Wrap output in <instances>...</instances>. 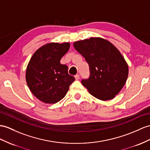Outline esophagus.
<instances>
[{
  "label": "esophagus",
  "instance_id": "esophagus-1",
  "mask_svg": "<svg viewBox=\"0 0 150 150\" xmlns=\"http://www.w3.org/2000/svg\"><path fill=\"white\" fill-rule=\"evenodd\" d=\"M79 74H76V76H75V78H76V80H78V79H79Z\"/></svg>",
  "mask_w": 150,
  "mask_h": 150
}]
</instances>
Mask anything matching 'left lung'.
<instances>
[{
  "mask_svg": "<svg viewBox=\"0 0 150 150\" xmlns=\"http://www.w3.org/2000/svg\"><path fill=\"white\" fill-rule=\"evenodd\" d=\"M74 48L85 58L90 76L81 81L91 95L98 99H112L125 85L129 67L119 50L100 38L76 41Z\"/></svg>",
  "mask_w": 150,
  "mask_h": 150,
  "instance_id": "left-lung-1",
  "label": "left lung"
}]
</instances>
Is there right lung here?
I'll return each instance as SVG.
<instances>
[{
    "label": "right lung",
    "mask_w": 150,
    "mask_h": 150,
    "mask_svg": "<svg viewBox=\"0 0 150 150\" xmlns=\"http://www.w3.org/2000/svg\"><path fill=\"white\" fill-rule=\"evenodd\" d=\"M69 47V42L46 44L36 51L29 61L25 76L27 85L43 103L54 104L62 99L75 80L69 74L67 65L60 64Z\"/></svg>",
    "instance_id": "obj_1"
}]
</instances>
